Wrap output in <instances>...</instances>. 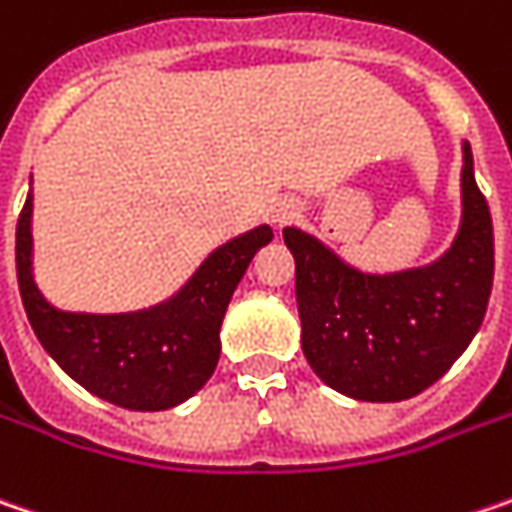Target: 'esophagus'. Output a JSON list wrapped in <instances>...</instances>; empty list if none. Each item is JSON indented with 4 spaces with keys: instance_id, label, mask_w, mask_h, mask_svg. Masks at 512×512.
Instances as JSON below:
<instances>
[{
    "instance_id": "1",
    "label": "esophagus",
    "mask_w": 512,
    "mask_h": 512,
    "mask_svg": "<svg viewBox=\"0 0 512 512\" xmlns=\"http://www.w3.org/2000/svg\"><path fill=\"white\" fill-rule=\"evenodd\" d=\"M299 213H302V210H299V201H294V198H276V201L270 204L268 218L276 227H285V224L296 221Z\"/></svg>"
}]
</instances>
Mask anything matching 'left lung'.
Instances as JSON below:
<instances>
[{
    "label": "left lung",
    "instance_id": "8db88e82",
    "mask_svg": "<svg viewBox=\"0 0 512 512\" xmlns=\"http://www.w3.org/2000/svg\"><path fill=\"white\" fill-rule=\"evenodd\" d=\"M461 152V224L429 265L369 273L299 227L282 230L296 262L302 351L334 392L369 403L421 395L481 328L493 291V218L470 143Z\"/></svg>",
    "mask_w": 512,
    "mask_h": 512
}]
</instances>
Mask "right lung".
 I'll list each match as a JSON object with an SVG mask.
<instances>
[{"label": "right lung", "instance_id": "1", "mask_svg": "<svg viewBox=\"0 0 512 512\" xmlns=\"http://www.w3.org/2000/svg\"><path fill=\"white\" fill-rule=\"evenodd\" d=\"M34 192L16 221V279L28 322L57 366L91 395L123 409L161 412L192 397L216 371L221 320L268 224L216 247L175 294L141 311L86 314L51 305L34 279Z\"/></svg>", "mask_w": 512, "mask_h": 512}]
</instances>
